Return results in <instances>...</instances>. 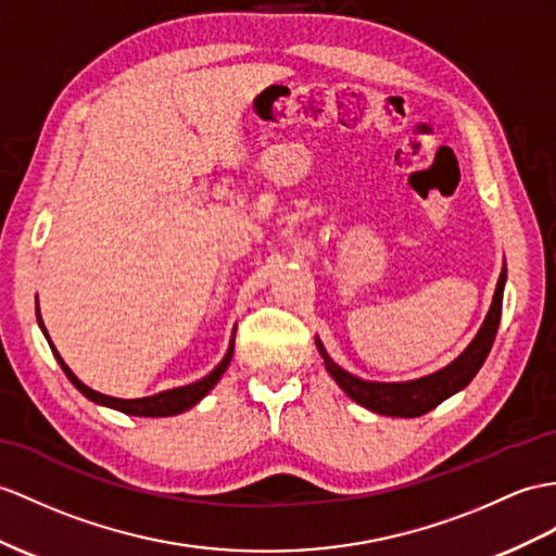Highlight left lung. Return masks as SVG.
<instances>
[{
    "label": "left lung",
    "mask_w": 556,
    "mask_h": 556,
    "mask_svg": "<svg viewBox=\"0 0 556 556\" xmlns=\"http://www.w3.org/2000/svg\"><path fill=\"white\" fill-rule=\"evenodd\" d=\"M505 280H507V266L503 268V274L497 278V288L489 316H485L479 334L473 337V342L463 351V356L455 358L451 365H445L443 370L427 375L422 380H413V382H365L361 377L346 372L340 368L328 354H325L323 344L318 342L320 354L325 358V368L334 377V382L344 389V394L361 403L363 408H368L372 413L380 415H391V417H419L429 410H434L441 401L453 396L455 391L465 389L473 375L479 372L483 361L489 358V351L495 342L497 334V325H500V314H503V290H505Z\"/></svg>",
    "instance_id": "1"
}]
</instances>
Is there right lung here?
I'll return each instance as SVG.
<instances>
[{
    "label": "right lung",
    "mask_w": 556,
    "mask_h": 556,
    "mask_svg": "<svg viewBox=\"0 0 556 556\" xmlns=\"http://www.w3.org/2000/svg\"><path fill=\"white\" fill-rule=\"evenodd\" d=\"M37 323H39V328H42V332L47 334L45 323H42V318H39V308H37ZM47 340H49V334H47ZM233 342H236V340H231V346H228L224 361H222L219 365H216V368H214L207 377H202V380H198V382H193V384L160 391V394L146 396V399H115V396L99 394V391H93V389H89L87 384L79 382L77 377H75V372H73L71 368H67V365L63 363V358L59 356V351L53 349V344H51V340H49L53 356H56V361L61 363V368H63V372L67 375V380H71L79 391H83V394H85L89 401L108 405V408H115V410L127 413V415H139V417H169V415H179V413H184V410H188V408H193V405H195L202 396H205L207 391H210L216 382H219V377H222L224 370L228 368V363H231V358H233Z\"/></svg>",
    "instance_id": "obj_1"
}]
</instances>
